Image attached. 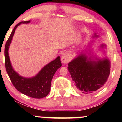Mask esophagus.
Segmentation results:
<instances>
[{
    "label": "esophagus",
    "instance_id": "obj_1",
    "mask_svg": "<svg viewBox=\"0 0 122 122\" xmlns=\"http://www.w3.org/2000/svg\"><path fill=\"white\" fill-rule=\"evenodd\" d=\"M61 60L62 64H66V63H68L70 60V57L69 54H68L67 53H64L62 55V56H61Z\"/></svg>",
    "mask_w": 122,
    "mask_h": 122
}]
</instances>
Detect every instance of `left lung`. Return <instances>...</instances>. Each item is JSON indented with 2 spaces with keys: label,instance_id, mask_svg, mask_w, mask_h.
Listing matches in <instances>:
<instances>
[{
  "label": "left lung",
  "instance_id": "obj_1",
  "mask_svg": "<svg viewBox=\"0 0 122 122\" xmlns=\"http://www.w3.org/2000/svg\"><path fill=\"white\" fill-rule=\"evenodd\" d=\"M95 34L93 37H97ZM105 44L100 46L101 48ZM110 62L107 58L99 59L80 54L68 64V69L75 85L83 93H91L100 88L107 81L110 73Z\"/></svg>",
  "mask_w": 122,
  "mask_h": 122
}]
</instances>
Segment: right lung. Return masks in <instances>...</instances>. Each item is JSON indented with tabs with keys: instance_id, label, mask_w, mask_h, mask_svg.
Instances as JSON below:
<instances>
[{
	"instance_id": "1",
	"label": "right lung",
	"mask_w": 122,
	"mask_h": 122,
	"mask_svg": "<svg viewBox=\"0 0 122 122\" xmlns=\"http://www.w3.org/2000/svg\"><path fill=\"white\" fill-rule=\"evenodd\" d=\"M30 20L19 22L14 28L5 45V58L6 71L12 84L22 93L31 97L41 99L46 96L50 91L51 80L57 70L62 66L60 57H57L40 71L37 75L31 78L21 76L12 68L8 56V49L14 36L15 31L21 23H29Z\"/></svg>"
}]
</instances>
